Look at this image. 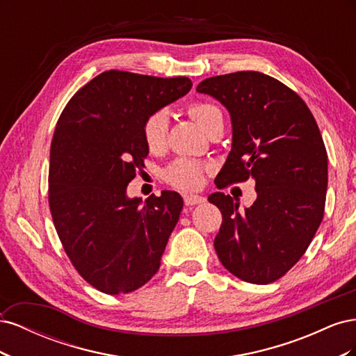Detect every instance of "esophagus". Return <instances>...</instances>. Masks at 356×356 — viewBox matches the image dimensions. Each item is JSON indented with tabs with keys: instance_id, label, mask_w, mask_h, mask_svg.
<instances>
[{
	"instance_id": "obj_1",
	"label": "esophagus",
	"mask_w": 356,
	"mask_h": 356,
	"mask_svg": "<svg viewBox=\"0 0 356 356\" xmlns=\"http://www.w3.org/2000/svg\"><path fill=\"white\" fill-rule=\"evenodd\" d=\"M204 197L202 196H197V195H186L184 196V203L187 204V207H193V204H199V203H203Z\"/></svg>"
}]
</instances>
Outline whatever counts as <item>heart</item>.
I'll return each instance as SVG.
<instances>
[{"label": "heart", "instance_id": "b5f03b06", "mask_svg": "<svg viewBox=\"0 0 356 356\" xmlns=\"http://www.w3.org/2000/svg\"><path fill=\"white\" fill-rule=\"evenodd\" d=\"M188 114L195 118L204 132L222 123V114L217 105L211 102H195L188 106ZM169 131V117L165 110H157L149 114L143 127L144 141L149 152L157 153L166 147ZM209 172V166L188 159H178L165 170V179L170 186L181 190H196L203 184L204 174Z\"/></svg>", "mask_w": 356, "mask_h": 356}]
</instances>
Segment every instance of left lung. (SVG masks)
I'll use <instances>...</instances> for the list:
<instances>
[{"label": "left lung", "mask_w": 356, "mask_h": 356, "mask_svg": "<svg viewBox=\"0 0 356 356\" xmlns=\"http://www.w3.org/2000/svg\"><path fill=\"white\" fill-rule=\"evenodd\" d=\"M196 90L232 118V152L217 187L252 178L257 191L243 211L224 193L208 197L222 213L215 251L242 281L275 282L303 257L324 218L328 160L315 117L294 90L257 71L217 75Z\"/></svg>", "instance_id": "obj_1"}]
</instances>
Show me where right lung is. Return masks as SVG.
<instances>
[{
	"label": "right lung",
	"mask_w": 356,
	"mask_h": 356,
	"mask_svg": "<svg viewBox=\"0 0 356 356\" xmlns=\"http://www.w3.org/2000/svg\"><path fill=\"white\" fill-rule=\"evenodd\" d=\"M188 77L105 71L63 108L50 147L49 207L63 250L105 294L141 288L160 267L182 209L175 191L126 196L144 166L145 118L190 92Z\"/></svg>",
	"instance_id": "add662e5"
}]
</instances>
